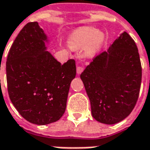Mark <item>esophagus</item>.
Returning <instances> with one entry per match:
<instances>
[{"label": "esophagus", "mask_w": 150, "mask_h": 150, "mask_svg": "<svg viewBox=\"0 0 150 150\" xmlns=\"http://www.w3.org/2000/svg\"><path fill=\"white\" fill-rule=\"evenodd\" d=\"M83 70H84V68L82 67V66H79V67H77V74L78 75H80L81 73L83 71Z\"/></svg>", "instance_id": "obj_1"}]
</instances>
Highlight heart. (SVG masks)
I'll list each match as a JSON object with an SVG mask.
<instances>
[{
  "label": "heart",
  "mask_w": 150,
  "mask_h": 150,
  "mask_svg": "<svg viewBox=\"0 0 150 150\" xmlns=\"http://www.w3.org/2000/svg\"><path fill=\"white\" fill-rule=\"evenodd\" d=\"M104 40L102 33L92 27H83L75 30L68 39L71 47L86 48L88 56H93L100 50Z\"/></svg>",
  "instance_id": "b5f03b06"
}]
</instances>
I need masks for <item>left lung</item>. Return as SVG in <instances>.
Listing matches in <instances>:
<instances>
[{"instance_id": "8db88e82", "label": "left lung", "mask_w": 150, "mask_h": 150, "mask_svg": "<svg viewBox=\"0 0 150 150\" xmlns=\"http://www.w3.org/2000/svg\"><path fill=\"white\" fill-rule=\"evenodd\" d=\"M80 78L96 121L114 125L126 118L136 104L142 82V66L135 41L124 32L107 52L93 59Z\"/></svg>"}]
</instances>
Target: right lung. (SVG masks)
Instances as JSON below:
<instances>
[{
  "label": "right lung",
  "instance_id": "right-lung-1",
  "mask_svg": "<svg viewBox=\"0 0 150 150\" xmlns=\"http://www.w3.org/2000/svg\"><path fill=\"white\" fill-rule=\"evenodd\" d=\"M47 37L38 22H29L15 38L6 62L8 92L18 113L44 125L58 121L66 109L75 61L63 64L47 51Z\"/></svg>",
  "mask_w": 150,
  "mask_h": 150
}]
</instances>
